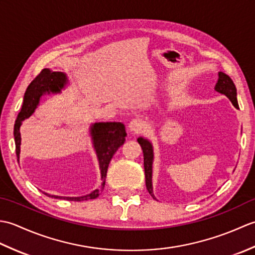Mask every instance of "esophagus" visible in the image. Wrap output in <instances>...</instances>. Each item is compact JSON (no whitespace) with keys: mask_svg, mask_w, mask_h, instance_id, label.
I'll return each instance as SVG.
<instances>
[{"mask_svg":"<svg viewBox=\"0 0 255 255\" xmlns=\"http://www.w3.org/2000/svg\"><path fill=\"white\" fill-rule=\"evenodd\" d=\"M128 128L130 131L138 133L143 129V124L141 123V121H139V119H132V121L129 123Z\"/></svg>","mask_w":255,"mask_h":255,"instance_id":"34e87169","label":"esophagus"}]
</instances>
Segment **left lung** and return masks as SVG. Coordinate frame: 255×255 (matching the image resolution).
<instances>
[{
	"label": "left lung",
	"mask_w": 255,
	"mask_h": 255,
	"mask_svg": "<svg viewBox=\"0 0 255 255\" xmlns=\"http://www.w3.org/2000/svg\"><path fill=\"white\" fill-rule=\"evenodd\" d=\"M218 82L215 86V90L219 92V93L226 95L238 108V101H237V89L234 83V81L230 79L229 75H227L224 72L218 73ZM138 142L141 145L142 152H143V165H144V174H145V186L149 194L153 198V189H152V163H153V148L152 144L149 140L144 139L142 137L138 138Z\"/></svg>",
	"instance_id": "8db88e82"
}]
</instances>
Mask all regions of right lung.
I'll return each mask as SVG.
<instances>
[{"label":"right lung","mask_w":255,"mask_h":255,"mask_svg":"<svg viewBox=\"0 0 255 255\" xmlns=\"http://www.w3.org/2000/svg\"><path fill=\"white\" fill-rule=\"evenodd\" d=\"M68 83L67 75L63 72L51 71L50 69H44L37 77L31 81V83L27 88L23 106L18 113V116L16 118L15 126H14V139H15V147H16V155H17V161L19 160L20 152V132L19 128L21 126V122L25 121L26 118L32 115L35 112L37 105L39 104L40 97L46 93H60L64 85ZM90 132L92 136V141H93L94 149L96 151L97 159H99L100 170H101V178H102V186L97 188L92 193L84 195L80 197H63L56 196V195H49L45 193L47 196L62 198L68 200H74V202H81V200L95 199L99 197V195L103 191L105 186V178L106 173L110 162L115 154L116 151L121 145L124 144L125 138L127 133L125 130V126L122 123H95L92 125L90 128Z\"/></svg>","instance_id":"right-lung-1"}]
</instances>
